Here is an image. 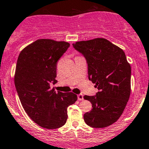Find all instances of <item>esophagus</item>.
<instances>
[{"mask_svg": "<svg viewBox=\"0 0 149 149\" xmlns=\"http://www.w3.org/2000/svg\"><path fill=\"white\" fill-rule=\"evenodd\" d=\"M77 97L79 101H82V100H84V95H83V94H79L77 95Z\"/></svg>", "mask_w": 149, "mask_h": 149, "instance_id": "obj_1", "label": "esophagus"}]
</instances>
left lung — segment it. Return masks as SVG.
<instances>
[{
  "instance_id": "1",
  "label": "left lung",
  "mask_w": 149,
  "mask_h": 149,
  "mask_svg": "<svg viewBox=\"0 0 149 149\" xmlns=\"http://www.w3.org/2000/svg\"><path fill=\"white\" fill-rule=\"evenodd\" d=\"M86 60L88 79L98 91L84 98L92 103V110L84 114L86 123L105 128L115 123L124 111L131 93V65L124 51L105 38L73 43Z\"/></svg>"
}]
</instances>
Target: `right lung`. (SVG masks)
<instances>
[{
    "label": "right lung",
    "mask_w": 149,
    "mask_h": 149,
    "mask_svg": "<svg viewBox=\"0 0 149 149\" xmlns=\"http://www.w3.org/2000/svg\"><path fill=\"white\" fill-rule=\"evenodd\" d=\"M70 44L51 39H39L20 53L15 68V88L28 116L47 129L63 126L67 109L77 100L73 93L56 92V65Z\"/></svg>",
    "instance_id": "add662e5"
}]
</instances>
